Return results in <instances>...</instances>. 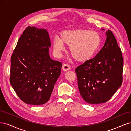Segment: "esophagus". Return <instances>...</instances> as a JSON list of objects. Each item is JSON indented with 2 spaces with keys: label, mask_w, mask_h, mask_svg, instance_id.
Wrapping results in <instances>:
<instances>
[{
  "label": "esophagus",
  "mask_w": 131,
  "mask_h": 131,
  "mask_svg": "<svg viewBox=\"0 0 131 131\" xmlns=\"http://www.w3.org/2000/svg\"><path fill=\"white\" fill-rule=\"evenodd\" d=\"M62 69L63 70V71L66 72V71H68L70 69V67L68 64H63L62 66Z\"/></svg>",
  "instance_id": "1"
}]
</instances>
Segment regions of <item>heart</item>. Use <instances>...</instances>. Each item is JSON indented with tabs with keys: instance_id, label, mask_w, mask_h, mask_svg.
Here are the masks:
<instances>
[{
	"instance_id": "obj_1",
	"label": "heart",
	"mask_w": 131,
	"mask_h": 131,
	"mask_svg": "<svg viewBox=\"0 0 131 131\" xmlns=\"http://www.w3.org/2000/svg\"><path fill=\"white\" fill-rule=\"evenodd\" d=\"M101 42L99 34L95 31L77 29L63 31L61 38L55 37L53 50L57 57H61L66 50L65 45L69 46V52L75 61L86 62L96 52Z\"/></svg>"
}]
</instances>
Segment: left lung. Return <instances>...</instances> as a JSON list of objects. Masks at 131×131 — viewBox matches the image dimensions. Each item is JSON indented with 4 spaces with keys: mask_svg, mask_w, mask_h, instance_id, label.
Here are the masks:
<instances>
[{
    "mask_svg": "<svg viewBox=\"0 0 131 131\" xmlns=\"http://www.w3.org/2000/svg\"><path fill=\"white\" fill-rule=\"evenodd\" d=\"M104 31V29H101ZM104 45L96 57L75 69L81 96L89 104L109 101L121 86L123 58L112 31H106Z\"/></svg>",
    "mask_w": 131,
    "mask_h": 131,
    "instance_id": "left-lung-1",
    "label": "left lung"
}]
</instances>
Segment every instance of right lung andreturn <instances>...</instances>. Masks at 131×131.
Returning <instances> with one entry per match:
<instances>
[{"mask_svg": "<svg viewBox=\"0 0 131 131\" xmlns=\"http://www.w3.org/2000/svg\"><path fill=\"white\" fill-rule=\"evenodd\" d=\"M51 44L45 29L28 27L11 58L10 84L21 100L39 105L50 99L62 64L49 54Z\"/></svg>", "mask_w": 131, "mask_h": 131, "instance_id": "add662e5", "label": "right lung"}]
</instances>
